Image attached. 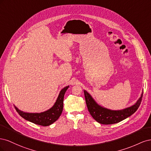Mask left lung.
I'll use <instances>...</instances> for the list:
<instances>
[{"mask_svg": "<svg viewBox=\"0 0 151 151\" xmlns=\"http://www.w3.org/2000/svg\"><path fill=\"white\" fill-rule=\"evenodd\" d=\"M84 93L87 107L91 115L96 121L104 125L114 124L131 116L137 110L143 95V93L141 94L140 98L133 106L123 109L122 110L114 111L99 106L86 91H84Z\"/></svg>", "mask_w": 151, "mask_h": 151, "instance_id": "obj_1", "label": "left lung"}]
</instances>
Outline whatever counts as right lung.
Segmentation results:
<instances>
[{
    "instance_id": "right-lung-1",
    "label": "right lung",
    "mask_w": 151,
    "mask_h": 151,
    "mask_svg": "<svg viewBox=\"0 0 151 151\" xmlns=\"http://www.w3.org/2000/svg\"><path fill=\"white\" fill-rule=\"evenodd\" d=\"M68 87H69L68 86H66L61 90L55 103L54 104L52 108L46 111L40 113H26L19 110L16 106L14 107L17 112L19 113V115L24 118L25 120L29 121L36 125L44 127L48 126L57 121L62 114L63 105V97H64V94Z\"/></svg>"
}]
</instances>
